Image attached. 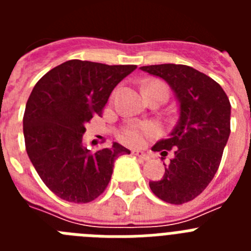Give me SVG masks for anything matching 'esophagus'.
Returning a JSON list of instances; mask_svg holds the SVG:
<instances>
[{"instance_id":"esophagus-1","label":"esophagus","mask_w":251,"mask_h":251,"mask_svg":"<svg viewBox=\"0 0 251 251\" xmlns=\"http://www.w3.org/2000/svg\"><path fill=\"white\" fill-rule=\"evenodd\" d=\"M132 153H133V154H134V156H136V157H138L139 159H143V161H148V159L151 158L150 154H148V153H146V152H143V151L134 150V151H132Z\"/></svg>"}]
</instances>
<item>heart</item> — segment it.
Instances as JSON below:
<instances>
[{"label": "heart", "mask_w": 251, "mask_h": 251, "mask_svg": "<svg viewBox=\"0 0 251 251\" xmlns=\"http://www.w3.org/2000/svg\"><path fill=\"white\" fill-rule=\"evenodd\" d=\"M153 85H162L161 83H157V81H152V83L147 84L145 89L150 88ZM156 133V127L153 124L150 123H133L129 124L127 128H124L123 134H122V138L126 143L132 146H139L145 142L146 138L153 136Z\"/></svg>", "instance_id": "heart-1"}]
</instances>
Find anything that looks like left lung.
Returning <instances> with one entry per match:
<instances>
[{
  "label": "left lung",
  "instance_id": "1",
  "mask_svg": "<svg viewBox=\"0 0 251 251\" xmlns=\"http://www.w3.org/2000/svg\"><path fill=\"white\" fill-rule=\"evenodd\" d=\"M142 72L158 76L170 85L178 103L179 118L167 138L152 151L161 153L165 175L151 181L158 199L174 205L188 202L207 187L220 166L230 136L231 105L214 79L187 65L161 64L141 66Z\"/></svg>",
  "mask_w": 251,
  "mask_h": 251
}]
</instances>
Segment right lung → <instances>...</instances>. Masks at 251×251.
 I'll list each match as a JSON object with an SVG mask.
<instances>
[{"instance_id": "1", "label": "right lung", "mask_w": 251, "mask_h": 251, "mask_svg": "<svg viewBox=\"0 0 251 251\" xmlns=\"http://www.w3.org/2000/svg\"><path fill=\"white\" fill-rule=\"evenodd\" d=\"M136 68L69 60L34 86L24 114L26 152L40 178L60 199L95 200L109 183L115 159L130 153L117 142L90 153L83 134L93 115L101 114L113 89Z\"/></svg>"}]
</instances>
